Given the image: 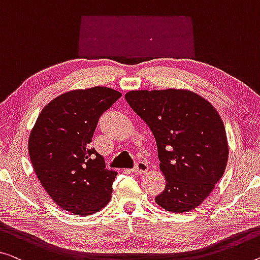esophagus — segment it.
<instances>
[{"instance_id":"obj_1","label":"esophagus","mask_w":260,"mask_h":260,"mask_svg":"<svg viewBox=\"0 0 260 260\" xmlns=\"http://www.w3.org/2000/svg\"><path fill=\"white\" fill-rule=\"evenodd\" d=\"M133 171L137 174H143V173H145V172L149 171V165H147L145 161H138L135 165Z\"/></svg>"}]
</instances>
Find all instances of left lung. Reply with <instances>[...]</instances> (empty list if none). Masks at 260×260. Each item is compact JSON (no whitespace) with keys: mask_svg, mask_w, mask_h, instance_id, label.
Here are the masks:
<instances>
[{"mask_svg":"<svg viewBox=\"0 0 260 260\" xmlns=\"http://www.w3.org/2000/svg\"><path fill=\"white\" fill-rule=\"evenodd\" d=\"M125 100L157 143L166 186L155 202L171 213L199 207L224 174L229 145L211 103L188 89L130 90Z\"/></svg>","mask_w":260,"mask_h":260,"instance_id":"1","label":"left lung"}]
</instances>
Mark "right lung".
<instances>
[{
    "instance_id": "add662e5",
    "label": "right lung",
    "mask_w": 260,
    "mask_h": 260,
    "mask_svg": "<svg viewBox=\"0 0 260 260\" xmlns=\"http://www.w3.org/2000/svg\"><path fill=\"white\" fill-rule=\"evenodd\" d=\"M122 96L108 87L73 89L43 108L29 136L30 160L57 206L87 216L108 205L117 172L89 143L103 111Z\"/></svg>"
}]
</instances>
